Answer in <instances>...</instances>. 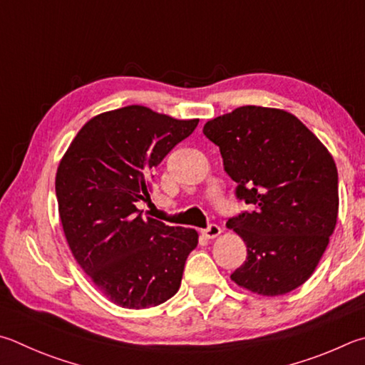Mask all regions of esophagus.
Returning a JSON list of instances; mask_svg holds the SVG:
<instances>
[{"label": "esophagus", "mask_w": 365, "mask_h": 365, "mask_svg": "<svg viewBox=\"0 0 365 365\" xmlns=\"http://www.w3.org/2000/svg\"><path fill=\"white\" fill-rule=\"evenodd\" d=\"M220 233H222V228L218 227V225H215V223H212V225H209L207 228L201 230V235L204 237H207V240H214V237H217Z\"/></svg>", "instance_id": "esophagus-1"}]
</instances>
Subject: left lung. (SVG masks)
<instances>
[{"instance_id":"1","label":"left lung","mask_w":365,"mask_h":365,"mask_svg":"<svg viewBox=\"0 0 365 365\" xmlns=\"http://www.w3.org/2000/svg\"><path fill=\"white\" fill-rule=\"evenodd\" d=\"M204 135L237 183L249 212L227 227L242 237L247 258L231 281L277 297L309 279L339 215V172L322 142L292 113L247 105L204 124Z\"/></svg>"}]
</instances>
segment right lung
I'll list each match as a JSON object with an SVG mask.
<instances>
[{
  "label": "right lung",
  "mask_w": 365,
  "mask_h": 365,
  "mask_svg": "<svg viewBox=\"0 0 365 365\" xmlns=\"http://www.w3.org/2000/svg\"><path fill=\"white\" fill-rule=\"evenodd\" d=\"M200 119L142 105L89 119L58 164L56 195L70 250L97 289L123 308L156 307L177 294L197 231L142 217L151 172Z\"/></svg>",
  "instance_id": "right-lung-1"
}]
</instances>
